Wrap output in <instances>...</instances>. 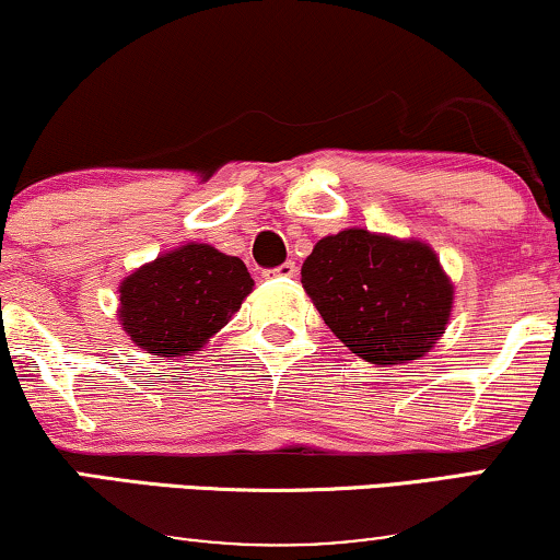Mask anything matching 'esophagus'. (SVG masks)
<instances>
[{"instance_id": "esophagus-1", "label": "esophagus", "mask_w": 560, "mask_h": 560, "mask_svg": "<svg viewBox=\"0 0 560 560\" xmlns=\"http://www.w3.org/2000/svg\"><path fill=\"white\" fill-rule=\"evenodd\" d=\"M298 275V265L295 262H282L272 270H265V278H295Z\"/></svg>"}]
</instances>
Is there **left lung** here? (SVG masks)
Returning a JSON list of instances; mask_svg holds the SVG:
<instances>
[{
    "label": "left lung",
    "instance_id": "obj_1",
    "mask_svg": "<svg viewBox=\"0 0 560 560\" xmlns=\"http://www.w3.org/2000/svg\"><path fill=\"white\" fill-rule=\"evenodd\" d=\"M301 282L320 318L372 364L423 357L448 324L454 288L423 242L347 229L320 240Z\"/></svg>",
    "mask_w": 560,
    "mask_h": 560
}]
</instances>
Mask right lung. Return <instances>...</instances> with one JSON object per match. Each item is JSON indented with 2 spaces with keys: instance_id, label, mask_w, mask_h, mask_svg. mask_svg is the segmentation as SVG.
<instances>
[{
  "instance_id": "right-lung-1",
  "label": "right lung",
  "mask_w": 560,
  "mask_h": 560,
  "mask_svg": "<svg viewBox=\"0 0 560 560\" xmlns=\"http://www.w3.org/2000/svg\"><path fill=\"white\" fill-rule=\"evenodd\" d=\"M255 280L240 257L186 244L140 267L119 288V320L155 357L194 354L229 324Z\"/></svg>"
}]
</instances>
